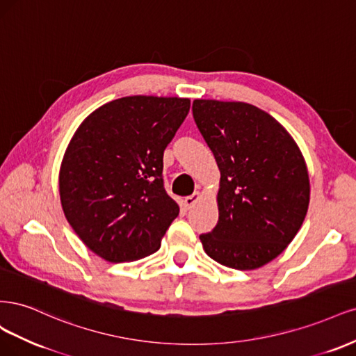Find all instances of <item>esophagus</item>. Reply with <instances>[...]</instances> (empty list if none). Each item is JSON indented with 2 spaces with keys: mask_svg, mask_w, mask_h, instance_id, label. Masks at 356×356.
I'll return each mask as SVG.
<instances>
[{
  "mask_svg": "<svg viewBox=\"0 0 356 356\" xmlns=\"http://www.w3.org/2000/svg\"><path fill=\"white\" fill-rule=\"evenodd\" d=\"M201 198V192L200 191H195L192 195H189V197H186L185 200H183V205H185L186 209H192L195 202H197L198 200Z\"/></svg>",
  "mask_w": 356,
  "mask_h": 356,
  "instance_id": "esophagus-1",
  "label": "esophagus"
}]
</instances>
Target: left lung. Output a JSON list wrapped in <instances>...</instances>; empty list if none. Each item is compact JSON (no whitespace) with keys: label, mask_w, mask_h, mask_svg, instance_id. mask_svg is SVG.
Returning <instances> with one entry per match:
<instances>
[{"label":"left lung","mask_w":356,"mask_h":356,"mask_svg":"<svg viewBox=\"0 0 356 356\" xmlns=\"http://www.w3.org/2000/svg\"><path fill=\"white\" fill-rule=\"evenodd\" d=\"M193 120L220 170L219 220L200 235L223 266L251 270L286 248L305 220L309 176L290 133L244 102L193 100Z\"/></svg>","instance_id":"8db88e82"}]
</instances>
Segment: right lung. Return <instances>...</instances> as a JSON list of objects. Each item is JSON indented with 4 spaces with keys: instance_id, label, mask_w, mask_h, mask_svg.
<instances>
[{
    "instance_id": "add662e5",
    "label": "right lung",
    "mask_w": 356,
    "mask_h": 356,
    "mask_svg": "<svg viewBox=\"0 0 356 356\" xmlns=\"http://www.w3.org/2000/svg\"><path fill=\"white\" fill-rule=\"evenodd\" d=\"M189 108L181 97H121L75 131L60 165V202L75 234L99 257L133 261L161 247L179 216L164 189L163 155Z\"/></svg>"
}]
</instances>
